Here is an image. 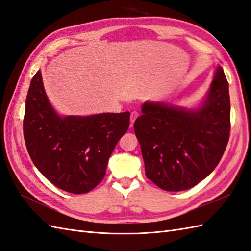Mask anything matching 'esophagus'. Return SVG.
<instances>
[{"mask_svg": "<svg viewBox=\"0 0 251 251\" xmlns=\"http://www.w3.org/2000/svg\"><path fill=\"white\" fill-rule=\"evenodd\" d=\"M138 116H139V113L137 111H133L130 113V126H132V124L135 123V121L137 120Z\"/></svg>", "mask_w": 251, "mask_h": 251, "instance_id": "esophagus-1", "label": "esophagus"}]
</instances>
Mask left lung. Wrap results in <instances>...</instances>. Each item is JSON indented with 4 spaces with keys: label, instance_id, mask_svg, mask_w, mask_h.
<instances>
[{
    "label": "left lung",
    "instance_id": "8db88e82",
    "mask_svg": "<svg viewBox=\"0 0 251 251\" xmlns=\"http://www.w3.org/2000/svg\"><path fill=\"white\" fill-rule=\"evenodd\" d=\"M133 124L145 174L159 188L182 191L211 174L230 136L229 83L217 66L199 108L147 101Z\"/></svg>",
    "mask_w": 251,
    "mask_h": 251
}]
</instances>
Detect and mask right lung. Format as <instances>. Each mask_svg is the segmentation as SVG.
<instances>
[{"label":"right lung","mask_w":251,"mask_h":251,"mask_svg":"<svg viewBox=\"0 0 251 251\" xmlns=\"http://www.w3.org/2000/svg\"><path fill=\"white\" fill-rule=\"evenodd\" d=\"M129 112L61 116L46 95L42 73L25 101L23 135L33 164L57 188L85 194L101 182L109 157L129 127Z\"/></svg>","instance_id":"obj_1"}]
</instances>
